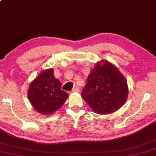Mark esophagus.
I'll list each match as a JSON object with an SVG mask.
<instances>
[{
  "label": "esophagus",
  "mask_w": 156,
  "mask_h": 156,
  "mask_svg": "<svg viewBox=\"0 0 156 156\" xmlns=\"http://www.w3.org/2000/svg\"><path fill=\"white\" fill-rule=\"evenodd\" d=\"M80 91V89L78 88H74L73 90H72V92H79Z\"/></svg>",
  "instance_id": "1"
}]
</instances>
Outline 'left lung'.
<instances>
[{"instance_id":"left-lung-1","label":"left lung","mask_w":156,"mask_h":156,"mask_svg":"<svg viewBox=\"0 0 156 156\" xmlns=\"http://www.w3.org/2000/svg\"><path fill=\"white\" fill-rule=\"evenodd\" d=\"M96 113L105 115L117 111L125 103L128 86L124 76L108 62L96 65L88 76L81 93Z\"/></svg>"}]
</instances>
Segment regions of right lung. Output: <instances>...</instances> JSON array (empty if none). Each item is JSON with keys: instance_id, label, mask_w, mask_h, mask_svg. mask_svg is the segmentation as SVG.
<instances>
[{"instance_id": "right-lung-1", "label": "right lung", "mask_w": 156, "mask_h": 156, "mask_svg": "<svg viewBox=\"0 0 156 156\" xmlns=\"http://www.w3.org/2000/svg\"><path fill=\"white\" fill-rule=\"evenodd\" d=\"M60 81L54 77L53 70L41 72L33 80L28 90V98L33 108L42 115H51L65 103L68 97L61 89Z\"/></svg>"}]
</instances>
